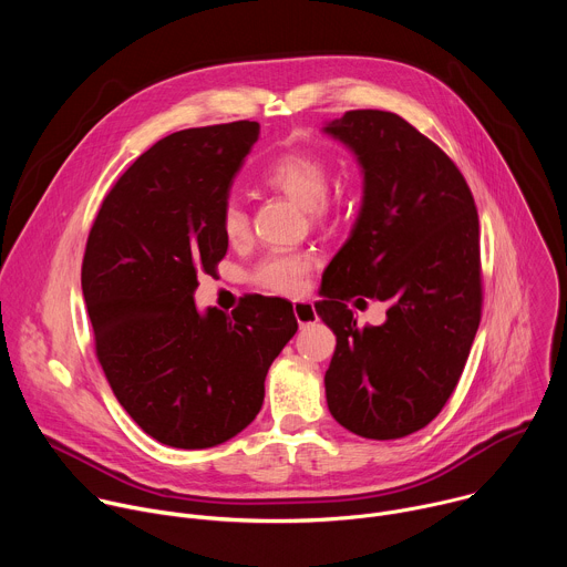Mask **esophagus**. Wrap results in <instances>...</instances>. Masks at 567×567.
I'll return each instance as SVG.
<instances>
[{"label":"esophagus","mask_w":567,"mask_h":567,"mask_svg":"<svg viewBox=\"0 0 567 567\" xmlns=\"http://www.w3.org/2000/svg\"><path fill=\"white\" fill-rule=\"evenodd\" d=\"M293 316H296V320H298V326H300V328L311 326V322L318 318V316H316L313 305H311V302H307V300H296V302H293Z\"/></svg>","instance_id":"1"}]
</instances>
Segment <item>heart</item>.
Instances as JSON below:
<instances>
[{"mask_svg":"<svg viewBox=\"0 0 567 567\" xmlns=\"http://www.w3.org/2000/svg\"><path fill=\"white\" fill-rule=\"evenodd\" d=\"M330 179V164L316 152H287L278 156L265 173V182L271 188L285 193L316 219L326 217L332 208L328 195ZM219 224L230 241H239L247 235L249 215L237 197L226 199ZM311 265L313 260L309 254H271L254 269V282L271 293L291 296L300 291Z\"/></svg>","mask_w":567,"mask_h":567,"instance_id":"heart-1","label":"heart"}]
</instances>
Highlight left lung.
I'll return each mask as SVG.
<instances>
[{
    "label": "left lung",
    "mask_w": 567,
    "mask_h": 567,
    "mask_svg": "<svg viewBox=\"0 0 567 567\" xmlns=\"http://www.w3.org/2000/svg\"><path fill=\"white\" fill-rule=\"evenodd\" d=\"M322 132L363 175L357 221L313 305L337 334L328 409L354 435L399 440L437 417L471 352L482 307L477 210L453 161L401 116L354 110ZM352 297L385 301L382 326L359 329Z\"/></svg>",
    "instance_id": "left-lung-1"
}]
</instances>
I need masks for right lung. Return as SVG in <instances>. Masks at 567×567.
Segmentation results:
<instances>
[{"label": "right lung", "mask_w": 567, "mask_h": 567, "mask_svg": "<svg viewBox=\"0 0 567 567\" xmlns=\"http://www.w3.org/2000/svg\"><path fill=\"white\" fill-rule=\"evenodd\" d=\"M260 136L256 121L182 130L143 152L90 230L83 293L96 354L127 415L156 442L210 449L262 409L265 379L296 334L291 302L199 311V274L228 237L219 217Z\"/></svg>", "instance_id": "right-lung-1"}]
</instances>
